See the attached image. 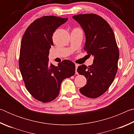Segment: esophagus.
<instances>
[{"label": "esophagus", "mask_w": 134, "mask_h": 134, "mask_svg": "<svg viewBox=\"0 0 134 134\" xmlns=\"http://www.w3.org/2000/svg\"><path fill=\"white\" fill-rule=\"evenodd\" d=\"M75 65H76V74H78V72H77V67H78V66H79V65H78V64H75Z\"/></svg>", "instance_id": "34e87169"}]
</instances>
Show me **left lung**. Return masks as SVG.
Returning a JSON list of instances; mask_svg holds the SVG:
<instances>
[{"label":"left lung","mask_w":134,"mask_h":134,"mask_svg":"<svg viewBox=\"0 0 134 134\" xmlns=\"http://www.w3.org/2000/svg\"><path fill=\"white\" fill-rule=\"evenodd\" d=\"M86 35L84 47L89 56L94 57L93 63L87 67L77 68L79 74L87 79L86 85L80 89L84 96L96 98L102 95L112 85L118 71L119 52L112 28L103 18L93 13L74 15Z\"/></svg>","instance_id":"left-lung-1"}]
</instances>
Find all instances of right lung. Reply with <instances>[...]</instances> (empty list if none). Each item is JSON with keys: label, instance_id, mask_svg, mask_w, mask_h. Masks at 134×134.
Returning <instances> with one entry per match:
<instances>
[{"label": "right lung", "instance_id": "right-lung-1", "mask_svg": "<svg viewBox=\"0 0 134 134\" xmlns=\"http://www.w3.org/2000/svg\"><path fill=\"white\" fill-rule=\"evenodd\" d=\"M68 18L45 16L38 18L25 32L20 49L19 66L26 89L41 102H49L60 93L63 80L75 74V64L64 60L58 66L49 63L53 35Z\"/></svg>", "mask_w": 134, "mask_h": 134}]
</instances>
